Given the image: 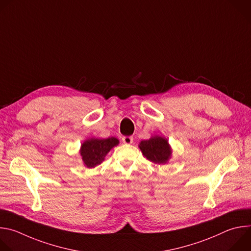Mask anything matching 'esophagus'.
I'll return each instance as SVG.
<instances>
[{"mask_svg": "<svg viewBox=\"0 0 251 251\" xmlns=\"http://www.w3.org/2000/svg\"><path fill=\"white\" fill-rule=\"evenodd\" d=\"M122 142L124 143V144H126V145H130V144H132V143H133V137H131V136H124V137H122Z\"/></svg>", "mask_w": 251, "mask_h": 251, "instance_id": "obj_1", "label": "esophagus"}]
</instances>
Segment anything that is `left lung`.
Listing matches in <instances>:
<instances>
[{"mask_svg": "<svg viewBox=\"0 0 251 251\" xmlns=\"http://www.w3.org/2000/svg\"><path fill=\"white\" fill-rule=\"evenodd\" d=\"M139 148L143 155L155 164L167 163L172 153L167 139L160 136H155L149 140L142 141Z\"/></svg>", "mask_w": 251, "mask_h": 251, "instance_id": "obj_1", "label": "left lung"}]
</instances>
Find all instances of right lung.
Instances as JSON below:
<instances>
[{
  "instance_id": "add662e5",
  "label": "right lung",
  "mask_w": 251,
  "mask_h": 251,
  "mask_svg": "<svg viewBox=\"0 0 251 251\" xmlns=\"http://www.w3.org/2000/svg\"><path fill=\"white\" fill-rule=\"evenodd\" d=\"M118 139H89L81 145L80 155L87 168H94L104 161V157L114 146L118 145Z\"/></svg>"
}]
</instances>
